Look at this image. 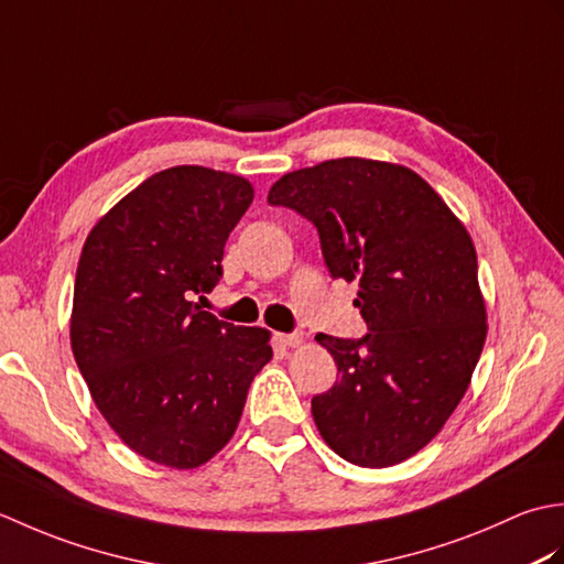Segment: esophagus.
Returning <instances> with one entry per match:
<instances>
[{"mask_svg": "<svg viewBox=\"0 0 564 564\" xmlns=\"http://www.w3.org/2000/svg\"><path fill=\"white\" fill-rule=\"evenodd\" d=\"M279 341L283 344V346H289V349H295V346H301L303 344V334H279Z\"/></svg>", "mask_w": 564, "mask_h": 564, "instance_id": "1", "label": "esophagus"}]
</instances>
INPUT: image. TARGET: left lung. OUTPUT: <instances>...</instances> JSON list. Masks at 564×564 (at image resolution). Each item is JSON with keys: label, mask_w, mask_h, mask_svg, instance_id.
Instances as JSON below:
<instances>
[{"label": "left lung", "mask_w": 564, "mask_h": 564, "mask_svg": "<svg viewBox=\"0 0 564 564\" xmlns=\"http://www.w3.org/2000/svg\"><path fill=\"white\" fill-rule=\"evenodd\" d=\"M269 203L317 227L368 325L358 341L315 337L339 378L313 400L319 436L361 467L412 458L460 404L487 339L470 232L410 166L366 158L285 174Z\"/></svg>", "instance_id": "1"}]
</instances>
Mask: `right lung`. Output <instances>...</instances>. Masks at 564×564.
Segmentation results:
<instances>
[{
  "label": "right lung",
  "mask_w": 564,
  "mask_h": 564,
  "mask_svg": "<svg viewBox=\"0 0 564 564\" xmlns=\"http://www.w3.org/2000/svg\"><path fill=\"white\" fill-rule=\"evenodd\" d=\"M254 200L245 176L172 166L104 213L84 239L69 344L94 404L130 451L196 470L237 431L271 332L235 327L194 295Z\"/></svg>",
  "instance_id": "1"
}]
</instances>
